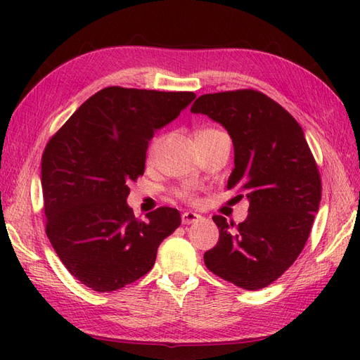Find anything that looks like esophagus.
Returning <instances> with one entry per match:
<instances>
[{
  "instance_id": "obj_1",
  "label": "esophagus",
  "mask_w": 360,
  "mask_h": 360,
  "mask_svg": "<svg viewBox=\"0 0 360 360\" xmlns=\"http://www.w3.org/2000/svg\"><path fill=\"white\" fill-rule=\"evenodd\" d=\"M198 219H201V215H198L195 212H184L181 217L182 224H192V223H196Z\"/></svg>"
}]
</instances>
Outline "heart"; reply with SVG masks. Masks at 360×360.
I'll return each mask as SVG.
<instances>
[{"label":"heart","mask_w":360,"mask_h":360,"mask_svg":"<svg viewBox=\"0 0 360 360\" xmlns=\"http://www.w3.org/2000/svg\"><path fill=\"white\" fill-rule=\"evenodd\" d=\"M218 131V129H213V128H205V129H200L196 134H201V133H215ZM159 137H153V139L150 141L148 143V148H147V159L148 160H153V158H155L156 151H158V147H159ZM178 196L182 198V200L186 201H195V192H193V187L190 186H186L182 187L181 190H178Z\"/></svg>","instance_id":"b5f03b06"}]
</instances>
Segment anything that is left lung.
I'll return each instance as SVG.
<instances>
[{
    "instance_id": "left-lung-1",
    "label": "left lung",
    "mask_w": 360,
    "mask_h": 360,
    "mask_svg": "<svg viewBox=\"0 0 360 360\" xmlns=\"http://www.w3.org/2000/svg\"><path fill=\"white\" fill-rule=\"evenodd\" d=\"M231 134L235 168L227 188L249 200L240 224L215 215L217 246L204 254L207 269L243 289L281 277L300 255L322 198V181L303 129L271 97L255 89L204 94L190 108Z\"/></svg>"
}]
</instances>
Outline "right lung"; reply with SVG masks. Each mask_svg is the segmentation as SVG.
I'll return each mask as SVG.
<instances>
[{"label": "right lung", "mask_w": 360, "mask_h": 360, "mask_svg": "<svg viewBox=\"0 0 360 360\" xmlns=\"http://www.w3.org/2000/svg\"><path fill=\"white\" fill-rule=\"evenodd\" d=\"M195 93L108 86L91 96L53 134L41 156L46 235L83 285L110 292L143 277L159 244L181 224L159 207L147 221L128 207V184L145 170L156 129L192 103Z\"/></svg>", "instance_id": "add662e5"}]
</instances>
